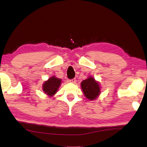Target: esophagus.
<instances>
[{
    "label": "esophagus",
    "instance_id": "34e87169",
    "mask_svg": "<svg viewBox=\"0 0 147 147\" xmlns=\"http://www.w3.org/2000/svg\"><path fill=\"white\" fill-rule=\"evenodd\" d=\"M69 82H72V83H75V82H76V79H75V78H73V79L69 80Z\"/></svg>",
    "mask_w": 147,
    "mask_h": 147
}]
</instances>
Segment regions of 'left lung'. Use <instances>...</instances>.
Wrapping results in <instances>:
<instances>
[{"label": "left lung", "mask_w": 147, "mask_h": 147, "mask_svg": "<svg viewBox=\"0 0 147 147\" xmlns=\"http://www.w3.org/2000/svg\"><path fill=\"white\" fill-rule=\"evenodd\" d=\"M83 94L90 100H94L100 94V86L92 76H88L80 83Z\"/></svg>", "instance_id": "8db88e82"}]
</instances>
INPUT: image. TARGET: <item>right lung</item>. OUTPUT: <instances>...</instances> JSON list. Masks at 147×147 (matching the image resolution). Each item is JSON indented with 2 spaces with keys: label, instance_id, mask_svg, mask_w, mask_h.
Wrapping results in <instances>:
<instances>
[{
  "label": "right lung",
  "instance_id": "right-lung-1",
  "mask_svg": "<svg viewBox=\"0 0 147 147\" xmlns=\"http://www.w3.org/2000/svg\"><path fill=\"white\" fill-rule=\"evenodd\" d=\"M62 80L61 78L52 76L42 84V90L47 96L52 97L55 95L61 86Z\"/></svg>",
  "mask_w": 147,
  "mask_h": 147
}]
</instances>
